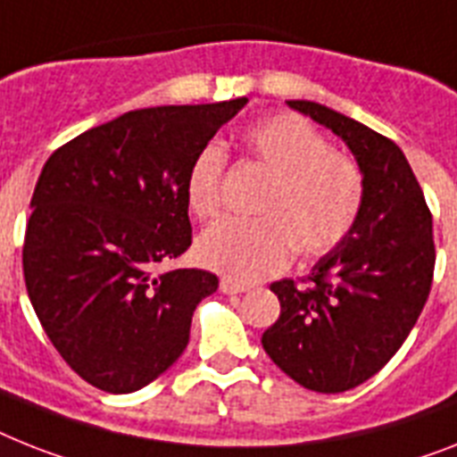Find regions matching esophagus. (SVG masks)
<instances>
[{"label":"esophagus","mask_w":457,"mask_h":457,"mask_svg":"<svg viewBox=\"0 0 457 457\" xmlns=\"http://www.w3.org/2000/svg\"><path fill=\"white\" fill-rule=\"evenodd\" d=\"M220 289L224 294H243L250 289V285H245V282H236V280H231V278H221Z\"/></svg>","instance_id":"esophagus-1"}]
</instances>
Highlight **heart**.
<instances>
[{"label":"heart","mask_w":457,"mask_h":457,"mask_svg":"<svg viewBox=\"0 0 457 457\" xmlns=\"http://www.w3.org/2000/svg\"><path fill=\"white\" fill-rule=\"evenodd\" d=\"M245 156L269 172L254 205L256 220H221L195 243L198 262L233 280L252 282L285 269L294 250L320 256L350 236L364 203V175L348 154L329 149L320 130L296 114L254 120L240 133ZM226 154L205 145L184 175L188 210L220 212Z\"/></svg>","instance_id":"1"}]
</instances>
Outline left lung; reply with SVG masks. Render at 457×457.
<instances>
[{"label":"left lung","mask_w":457,"mask_h":457,"mask_svg":"<svg viewBox=\"0 0 457 457\" xmlns=\"http://www.w3.org/2000/svg\"><path fill=\"white\" fill-rule=\"evenodd\" d=\"M289 107L338 135L364 175L360 220L299 287L270 285L280 318L263 331L270 360L308 390L334 395L386 367L413 329L432 287V212L392 139L308 100Z\"/></svg>","instance_id":"8db88e82"}]
</instances>
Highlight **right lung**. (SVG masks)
I'll return each mask as SVG.
<instances>
[{
    "instance_id": "obj_1",
    "label": "right lung",
    "mask_w": 457,
    "mask_h": 457,
    "mask_svg": "<svg viewBox=\"0 0 457 457\" xmlns=\"http://www.w3.org/2000/svg\"><path fill=\"white\" fill-rule=\"evenodd\" d=\"M247 104L237 97L128 112L51 154L32 194L22 273L60 357L97 390L149 386L182 355L201 269L161 270L191 245L184 175Z\"/></svg>"
}]
</instances>
